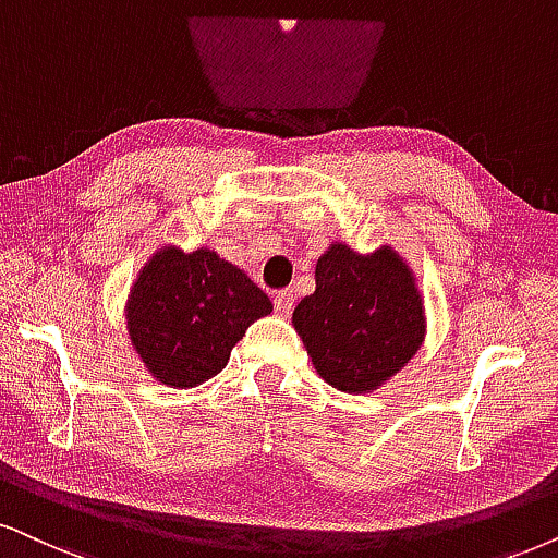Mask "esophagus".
<instances>
[{
	"mask_svg": "<svg viewBox=\"0 0 558 558\" xmlns=\"http://www.w3.org/2000/svg\"><path fill=\"white\" fill-rule=\"evenodd\" d=\"M275 314L278 316H291L293 312V291H280L275 295Z\"/></svg>",
	"mask_w": 558,
	"mask_h": 558,
	"instance_id": "esophagus-1",
	"label": "esophagus"
}]
</instances>
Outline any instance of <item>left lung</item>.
<instances>
[{
	"label": "left lung",
	"instance_id": "8db88e82",
	"mask_svg": "<svg viewBox=\"0 0 558 558\" xmlns=\"http://www.w3.org/2000/svg\"><path fill=\"white\" fill-rule=\"evenodd\" d=\"M293 327L329 386L365 393L417 352L425 312L412 272L391 246L365 257L337 242L316 263V291L295 306Z\"/></svg>",
	"mask_w": 558,
	"mask_h": 558
}]
</instances>
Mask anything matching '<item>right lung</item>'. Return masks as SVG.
<instances>
[{
	"label": "right lung",
	"mask_w": 558,
	"mask_h": 558,
	"mask_svg": "<svg viewBox=\"0 0 558 558\" xmlns=\"http://www.w3.org/2000/svg\"><path fill=\"white\" fill-rule=\"evenodd\" d=\"M129 335L141 361L174 389H193L229 363L231 348L272 303L210 250L165 246L131 288Z\"/></svg>",
	"instance_id": "1"
}]
</instances>
